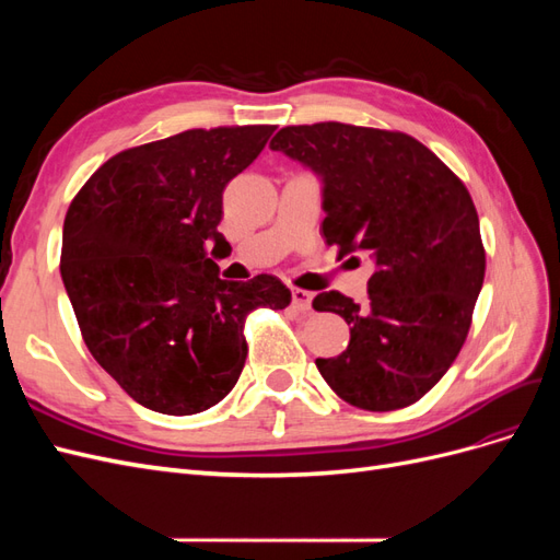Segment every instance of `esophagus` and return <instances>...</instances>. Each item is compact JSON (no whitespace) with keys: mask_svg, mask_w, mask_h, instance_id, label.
<instances>
[{"mask_svg":"<svg viewBox=\"0 0 560 560\" xmlns=\"http://www.w3.org/2000/svg\"><path fill=\"white\" fill-rule=\"evenodd\" d=\"M292 303H294V308L296 311H301V313H306V311H311V303H313V294L311 292H306V290H292Z\"/></svg>","mask_w":560,"mask_h":560,"instance_id":"34e87169","label":"esophagus"}]
</instances>
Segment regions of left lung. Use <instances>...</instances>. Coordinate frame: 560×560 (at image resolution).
Listing matches in <instances>:
<instances>
[{
    "label": "left lung",
    "mask_w": 560,
    "mask_h": 560,
    "mask_svg": "<svg viewBox=\"0 0 560 560\" xmlns=\"http://www.w3.org/2000/svg\"><path fill=\"white\" fill-rule=\"evenodd\" d=\"M270 149L315 171L327 245L376 261L366 306L322 292L315 311L341 315L350 343L315 364L343 401L404 409L439 383L460 352L486 273L479 214L442 159L399 130L325 121L282 128Z\"/></svg>",
    "instance_id": "1"
}]
</instances>
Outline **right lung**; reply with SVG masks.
<instances>
[{
	"label": "right lung",
	"mask_w": 560,
	"mask_h": 560,
	"mask_svg": "<svg viewBox=\"0 0 560 560\" xmlns=\"http://www.w3.org/2000/svg\"><path fill=\"white\" fill-rule=\"evenodd\" d=\"M273 130L194 128L118 151L65 214L60 276L83 343L151 411L191 416L222 401L245 366V317L290 306L276 276L222 280L208 257L210 243L226 245V184Z\"/></svg>",
	"instance_id": "1"
}]
</instances>
